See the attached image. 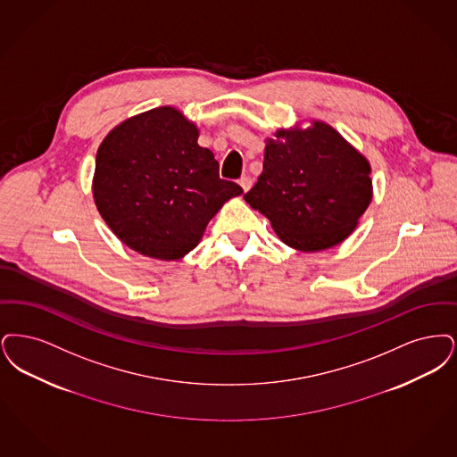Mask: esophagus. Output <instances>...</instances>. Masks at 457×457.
I'll return each mask as SVG.
<instances>
[{"mask_svg":"<svg viewBox=\"0 0 457 457\" xmlns=\"http://www.w3.org/2000/svg\"><path fill=\"white\" fill-rule=\"evenodd\" d=\"M238 184H240V187L244 189V193H247V191L251 189V186H253V180H251V178L244 176V178L238 179Z\"/></svg>","mask_w":457,"mask_h":457,"instance_id":"obj_1","label":"esophagus"}]
</instances>
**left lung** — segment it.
<instances>
[{"instance_id": "left-lung-1", "label": "left lung", "mask_w": 457, "mask_h": 457, "mask_svg": "<svg viewBox=\"0 0 457 457\" xmlns=\"http://www.w3.org/2000/svg\"><path fill=\"white\" fill-rule=\"evenodd\" d=\"M244 199L287 245L316 253L348 237L372 199L370 163L326 122L266 139L262 174Z\"/></svg>"}]
</instances>
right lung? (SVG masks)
Listing matches in <instances>:
<instances>
[{"label": "right lung", "instance_id": "obj_1", "mask_svg": "<svg viewBox=\"0 0 457 457\" xmlns=\"http://www.w3.org/2000/svg\"><path fill=\"white\" fill-rule=\"evenodd\" d=\"M198 137L165 105L120 122L100 143L92 186L100 217L143 256H186L223 203L242 195L220 179L219 162Z\"/></svg>", "mask_w": 457, "mask_h": 457}]
</instances>
